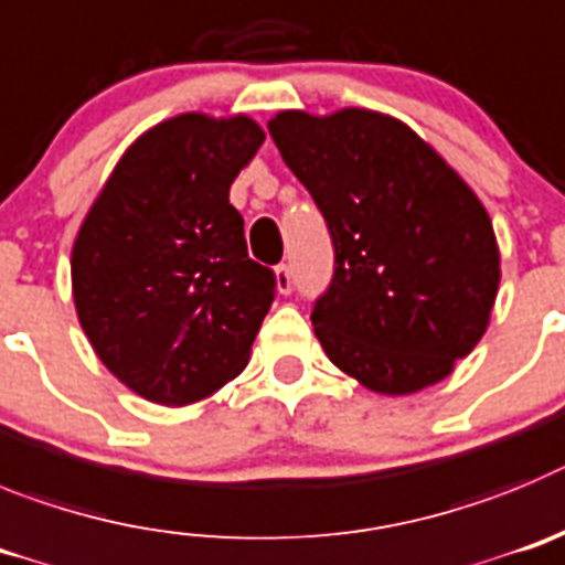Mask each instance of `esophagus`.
I'll return each mask as SVG.
<instances>
[{
  "label": "esophagus",
  "mask_w": 565,
  "mask_h": 565,
  "mask_svg": "<svg viewBox=\"0 0 565 565\" xmlns=\"http://www.w3.org/2000/svg\"><path fill=\"white\" fill-rule=\"evenodd\" d=\"M276 289L281 295H287L292 289V273H289L287 264H278L276 267Z\"/></svg>",
  "instance_id": "obj_1"
}]
</instances>
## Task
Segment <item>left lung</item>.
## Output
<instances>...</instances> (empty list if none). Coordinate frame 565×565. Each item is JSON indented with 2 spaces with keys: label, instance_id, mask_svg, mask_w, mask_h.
<instances>
[{
  "label": "left lung",
  "instance_id": "8db88e82",
  "mask_svg": "<svg viewBox=\"0 0 565 565\" xmlns=\"http://www.w3.org/2000/svg\"><path fill=\"white\" fill-rule=\"evenodd\" d=\"M267 126L332 233V287L312 309L327 358L383 396L450 377L484 338L501 284L476 191L383 111L284 109Z\"/></svg>",
  "mask_w": 565,
  "mask_h": 565
}]
</instances>
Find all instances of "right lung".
<instances>
[{
  "instance_id": "obj_1",
  "label": "right lung",
  "mask_w": 565,
  "mask_h": 565,
  "mask_svg": "<svg viewBox=\"0 0 565 565\" xmlns=\"http://www.w3.org/2000/svg\"><path fill=\"white\" fill-rule=\"evenodd\" d=\"M264 129L247 115L182 111L146 129L73 242V301L100 363L166 408L236 380L276 278L247 256L231 185Z\"/></svg>"
}]
</instances>
